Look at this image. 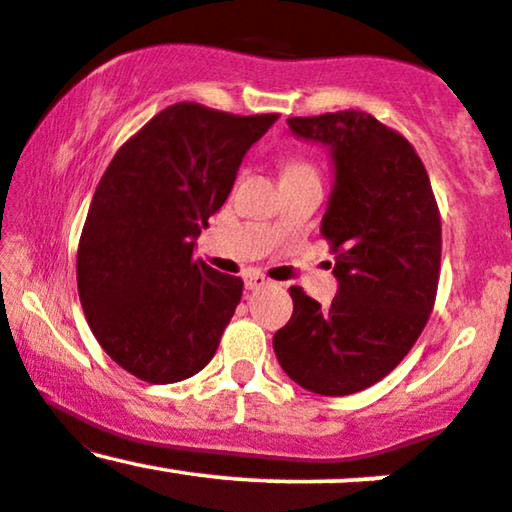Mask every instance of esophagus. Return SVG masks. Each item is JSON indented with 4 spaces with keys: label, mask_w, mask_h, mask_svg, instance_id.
<instances>
[{
    "label": "esophagus",
    "mask_w": 512,
    "mask_h": 512,
    "mask_svg": "<svg viewBox=\"0 0 512 512\" xmlns=\"http://www.w3.org/2000/svg\"><path fill=\"white\" fill-rule=\"evenodd\" d=\"M243 281H245V289L248 291H260V289H264V286H269V279H264L260 272H245Z\"/></svg>",
    "instance_id": "esophagus-1"
}]
</instances>
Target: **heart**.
I'll list each match as a JSON object with an SVG mask.
<instances>
[{
	"label": "heart",
	"instance_id": "obj_1",
	"mask_svg": "<svg viewBox=\"0 0 512 512\" xmlns=\"http://www.w3.org/2000/svg\"><path fill=\"white\" fill-rule=\"evenodd\" d=\"M293 173H313V168L308 166V163H301V161H293L286 166L284 175H293Z\"/></svg>",
	"mask_w": 512,
	"mask_h": 512
}]
</instances>
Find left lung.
<instances>
[{"mask_svg": "<svg viewBox=\"0 0 512 512\" xmlns=\"http://www.w3.org/2000/svg\"><path fill=\"white\" fill-rule=\"evenodd\" d=\"M293 137L330 149V240L337 296L330 308L291 286L293 315L274 354L293 383L354 395L409 354L436 303L440 216L431 180L402 134L361 110L289 117Z\"/></svg>", "mask_w": 512, "mask_h": 512, "instance_id": "8db88e82", "label": "left lung"}]
</instances>
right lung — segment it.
<instances>
[{
  "label": "right lung",
  "mask_w": 512,
  "mask_h": 512,
  "mask_svg": "<svg viewBox=\"0 0 512 512\" xmlns=\"http://www.w3.org/2000/svg\"><path fill=\"white\" fill-rule=\"evenodd\" d=\"M279 115L175 103L117 149L91 199L76 284L93 337L154 385L202 370L243 296V279L197 260L243 156Z\"/></svg>",
  "instance_id": "right-lung-1"
}]
</instances>
